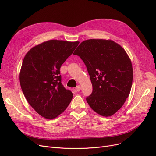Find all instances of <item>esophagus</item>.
Returning a JSON list of instances; mask_svg holds the SVG:
<instances>
[{"mask_svg":"<svg viewBox=\"0 0 156 156\" xmlns=\"http://www.w3.org/2000/svg\"><path fill=\"white\" fill-rule=\"evenodd\" d=\"M76 90L77 92H80L81 90V87H80V85H78L76 87Z\"/></svg>","mask_w":156,"mask_h":156,"instance_id":"1","label":"esophagus"}]
</instances>
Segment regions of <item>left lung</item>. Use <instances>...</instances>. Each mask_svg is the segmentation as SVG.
<instances>
[{
	"label": "left lung",
	"mask_w": 156,
	"mask_h": 156,
	"mask_svg": "<svg viewBox=\"0 0 156 156\" xmlns=\"http://www.w3.org/2000/svg\"><path fill=\"white\" fill-rule=\"evenodd\" d=\"M73 54L83 60L90 76L93 91L86 99L90 107L102 116L113 115L125 102L132 85V64L125 49L111 40L89 39Z\"/></svg>",
	"instance_id": "left-lung-1"
}]
</instances>
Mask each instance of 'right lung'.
Segmentation results:
<instances>
[{"label":"right lung","mask_w":156,"mask_h":156,"mask_svg":"<svg viewBox=\"0 0 156 156\" xmlns=\"http://www.w3.org/2000/svg\"><path fill=\"white\" fill-rule=\"evenodd\" d=\"M79 43L51 40L31 48L24 57L20 73L23 93L45 119L59 116L72 100V92L61 83L60 68Z\"/></svg>","instance_id":"add662e5"}]
</instances>
